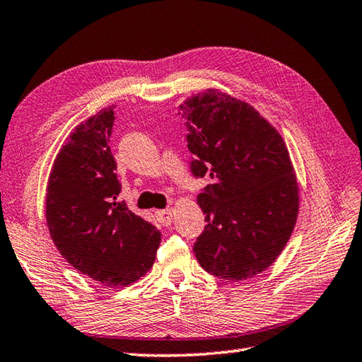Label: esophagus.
I'll use <instances>...</instances> for the list:
<instances>
[{
    "instance_id": "1",
    "label": "esophagus",
    "mask_w": 362,
    "mask_h": 362,
    "mask_svg": "<svg viewBox=\"0 0 362 362\" xmlns=\"http://www.w3.org/2000/svg\"><path fill=\"white\" fill-rule=\"evenodd\" d=\"M173 215H174V210L173 209H166V210H157V218L158 221L163 226H169L173 223Z\"/></svg>"
}]
</instances>
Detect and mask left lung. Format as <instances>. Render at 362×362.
Masks as SVG:
<instances>
[{
    "label": "left lung",
    "instance_id": "1",
    "mask_svg": "<svg viewBox=\"0 0 362 362\" xmlns=\"http://www.w3.org/2000/svg\"><path fill=\"white\" fill-rule=\"evenodd\" d=\"M196 177L210 185L197 196L205 229L194 254L205 272L238 282L265 272L292 237L300 185L286 141L254 106L205 89L180 105Z\"/></svg>",
    "mask_w": 362,
    "mask_h": 362
}]
</instances>
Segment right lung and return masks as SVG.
Returning a JSON list of instances; mask_svg holds the SVG:
<instances>
[{
	"instance_id": "add662e5",
	"label": "right lung",
	"mask_w": 362,
	"mask_h": 362,
	"mask_svg": "<svg viewBox=\"0 0 362 362\" xmlns=\"http://www.w3.org/2000/svg\"><path fill=\"white\" fill-rule=\"evenodd\" d=\"M112 122L110 106L69 134L48 175L45 218L54 246L75 270L105 286H130L152 268L161 233L117 201Z\"/></svg>"
}]
</instances>
